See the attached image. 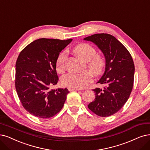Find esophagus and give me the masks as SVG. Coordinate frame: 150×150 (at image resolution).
<instances>
[{"instance_id":"esophagus-1","label":"esophagus","mask_w":150,"mask_h":150,"mask_svg":"<svg viewBox=\"0 0 150 150\" xmlns=\"http://www.w3.org/2000/svg\"><path fill=\"white\" fill-rule=\"evenodd\" d=\"M69 90L70 91H80V89H76V88H69Z\"/></svg>"}]
</instances>
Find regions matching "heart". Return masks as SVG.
<instances>
[{
    "label": "heart",
    "mask_w": 150,
    "mask_h": 150,
    "mask_svg": "<svg viewBox=\"0 0 150 150\" xmlns=\"http://www.w3.org/2000/svg\"><path fill=\"white\" fill-rule=\"evenodd\" d=\"M73 52L83 61L86 62V68L90 72L85 71L81 74H68L64 75L61 81L64 86L81 89L88 86L92 81V76H100L106 67V60L103 55L97 54L96 49L88 43H80L73 49ZM67 57L66 51L61 52L55 60L56 70L59 73L65 71V62Z\"/></svg>",
    "instance_id": "heart-1"
}]
</instances>
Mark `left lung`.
Returning <instances> with one entry per match:
<instances>
[{"mask_svg": "<svg viewBox=\"0 0 150 150\" xmlns=\"http://www.w3.org/2000/svg\"><path fill=\"white\" fill-rule=\"evenodd\" d=\"M84 40L96 44L106 58L104 74L97 83L104 87L93 90L96 98L88 108L98 116L108 117L118 112L130 96L134 86V60L127 48L112 35L99 33Z\"/></svg>", "mask_w": 150, "mask_h": 150, "instance_id": "left-lung-1", "label": "left lung"}]
</instances>
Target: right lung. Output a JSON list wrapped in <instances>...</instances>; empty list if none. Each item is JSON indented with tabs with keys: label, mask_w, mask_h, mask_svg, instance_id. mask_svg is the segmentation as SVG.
<instances>
[{
	"label": "right lung",
	"mask_w": 150,
	"mask_h": 150,
	"mask_svg": "<svg viewBox=\"0 0 150 150\" xmlns=\"http://www.w3.org/2000/svg\"><path fill=\"white\" fill-rule=\"evenodd\" d=\"M72 39L41 38L20 52L16 62L15 88L22 106L35 117L48 119L60 112L69 90L51 89L59 77L55 60Z\"/></svg>",
	"instance_id": "right-lung-1"
}]
</instances>
